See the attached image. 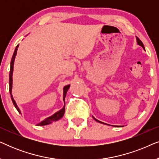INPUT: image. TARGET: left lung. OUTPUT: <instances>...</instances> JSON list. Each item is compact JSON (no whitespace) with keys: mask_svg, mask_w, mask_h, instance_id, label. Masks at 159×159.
Returning <instances> with one entry per match:
<instances>
[{"mask_svg":"<svg viewBox=\"0 0 159 159\" xmlns=\"http://www.w3.org/2000/svg\"><path fill=\"white\" fill-rule=\"evenodd\" d=\"M136 39H137V43H138V44L139 45H140L141 47H143V49H145V48H144V45H143V43H142V41H141L140 39H139L138 37H136ZM93 119H95V121H98V122H99V123H101V124H104V125H107V124H106V123H103V122H102V121H99V120H98V119H96L95 118H94V117H93ZM115 127H117V126H115Z\"/></svg>","mask_w":159,"mask_h":159,"instance_id":"obj_1","label":"left lung"}]
</instances>
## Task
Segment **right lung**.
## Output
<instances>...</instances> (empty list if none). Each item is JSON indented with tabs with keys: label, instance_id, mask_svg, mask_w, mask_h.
Here are the masks:
<instances>
[{
	"label": "right lung",
	"instance_id": "right-lung-1",
	"mask_svg": "<svg viewBox=\"0 0 159 159\" xmlns=\"http://www.w3.org/2000/svg\"><path fill=\"white\" fill-rule=\"evenodd\" d=\"M18 47H19V45H17L16 48H15L14 54H13L11 61V67H10V73H9V92H10V94H11V98L12 102H13V103H14L15 108H16V110L18 111L19 114H21L20 110H19V107L17 106L16 102H15L14 98H13L12 94H11V92H12V81H13V80H12V75H13V71H14V60H15V57H16V56ZM69 87H70V84H68V85L65 86L64 88V90H63V92H64V95H63V100H64V107H63L60 111H57L56 113H55L54 114L52 115V116L48 117V118H46L45 119H44L43 121H41L40 123L38 124V126L48 125H49V124H51L52 122H53V121H58V119L62 118L63 116H64V112H65V101H65V97H66V93L69 90Z\"/></svg>",
	"mask_w": 159,
	"mask_h": 159
}]
</instances>
